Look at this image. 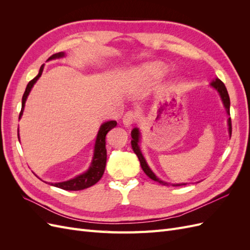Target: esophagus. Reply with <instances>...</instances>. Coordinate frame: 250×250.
<instances>
[{
  "label": "esophagus",
  "mask_w": 250,
  "mask_h": 250,
  "mask_svg": "<svg viewBox=\"0 0 250 250\" xmlns=\"http://www.w3.org/2000/svg\"><path fill=\"white\" fill-rule=\"evenodd\" d=\"M138 118H139V115H138L137 112H134L132 110L127 111L125 115H124V117H123V124L125 126H130L133 123L137 122Z\"/></svg>",
  "instance_id": "34e87169"
}]
</instances>
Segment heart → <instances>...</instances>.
<instances>
[{
	"label": "heart",
	"mask_w": 250,
	"mask_h": 250,
	"mask_svg": "<svg viewBox=\"0 0 250 250\" xmlns=\"http://www.w3.org/2000/svg\"><path fill=\"white\" fill-rule=\"evenodd\" d=\"M164 72V66L161 63H150L144 67V73L148 77H158Z\"/></svg>",
	"instance_id": "1"
}]
</instances>
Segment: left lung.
Here are the masks:
<instances>
[{
    "label": "left lung",
    "mask_w": 250,
    "mask_h": 250,
    "mask_svg": "<svg viewBox=\"0 0 250 250\" xmlns=\"http://www.w3.org/2000/svg\"><path fill=\"white\" fill-rule=\"evenodd\" d=\"M210 86L214 87L217 90V92L219 93V95H220L221 99H222V102H223V105H224V107L226 109V112H228L229 115L230 100H229V93H228V89H226L224 83L220 79L217 78V79H215V80H213V81L210 82ZM228 123H229V135L231 137V120H230V118H229ZM140 137H141V135H140V131H139L138 128H133L132 131H131V138H132V140H131V147H132V149L134 151V153L137 154L138 157H139V161L141 163V167H142L143 171L145 172L146 175L149 176L152 180H155V181H157V183H160L161 185H164V186H169L170 184L165 183V181L161 180L160 178H158L155 175V174L152 171H151V169L149 168V166L147 165L145 158H144V156H143V154L141 152V150H140V147H139ZM185 185H187V184H180V185L178 184V185H172V186L173 187H176V186H185Z\"/></svg>",
    "instance_id": "left-lung-1"
}]
</instances>
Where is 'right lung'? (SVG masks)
Instances as JSON below:
<instances>
[{
    "label": "right lung",
    "mask_w": 250,
    "mask_h": 250,
    "mask_svg": "<svg viewBox=\"0 0 250 250\" xmlns=\"http://www.w3.org/2000/svg\"><path fill=\"white\" fill-rule=\"evenodd\" d=\"M63 56H64V53L59 52V53H56V54H54V55H52L48 60L55 59V58H62ZM42 71H43V64L41 66L39 75H37L35 78H33L28 83L25 93H24V95H22L21 109L20 112L19 119H21V117L22 115V111H24L25 102L27 100V97H28L29 93L31 92V88L33 87L34 83L39 80V78L42 76ZM116 126H117L116 121H108V122L103 123L101 125L100 129H99V131H98V134H97L93 161L86 172H84L83 174H80V175L76 176L75 178H72L70 180L62 181V183L51 184V186L62 188V190H65V191H79V190H83V188H87L89 187L94 186L95 184H97L98 181L101 179L103 173H104V170H105V166H106L107 155H106V147H105V144H106V142H105V138H106L107 132ZM19 140H20V137H19Z\"/></svg>",
    "instance_id": "1"
}]
</instances>
